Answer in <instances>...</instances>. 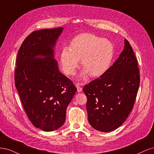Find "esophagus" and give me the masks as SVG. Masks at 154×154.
<instances>
[{"instance_id":"34e87169","label":"esophagus","mask_w":154,"mask_h":154,"mask_svg":"<svg viewBox=\"0 0 154 154\" xmlns=\"http://www.w3.org/2000/svg\"><path fill=\"white\" fill-rule=\"evenodd\" d=\"M75 85H76V88H77V91H78V92H82V86L83 85L82 83H75Z\"/></svg>"}]
</instances>
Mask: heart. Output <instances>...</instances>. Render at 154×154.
Returning a JSON list of instances; mask_svg holds the SVG:
<instances>
[{"label": "heart", "mask_w": 154, "mask_h": 154, "mask_svg": "<svg viewBox=\"0 0 154 154\" xmlns=\"http://www.w3.org/2000/svg\"><path fill=\"white\" fill-rule=\"evenodd\" d=\"M114 54V47L110 41L94 34L82 33L71 40L69 47L62 49L60 64L63 72L72 75L81 60L83 75L99 76L106 71Z\"/></svg>", "instance_id": "b5f03b06"}]
</instances>
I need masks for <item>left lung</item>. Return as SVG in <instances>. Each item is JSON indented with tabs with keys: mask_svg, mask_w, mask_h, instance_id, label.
<instances>
[{
	"mask_svg": "<svg viewBox=\"0 0 154 154\" xmlns=\"http://www.w3.org/2000/svg\"><path fill=\"white\" fill-rule=\"evenodd\" d=\"M140 83L137 60L128 41L110 67L84 86L88 120L101 132H111L127 118L136 99Z\"/></svg>",
	"mask_w": 154,
	"mask_h": 154,
	"instance_id": "left-lung-1",
	"label": "left lung"
}]
</instances>
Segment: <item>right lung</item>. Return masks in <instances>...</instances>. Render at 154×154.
Listing matches in <instances>:
<instances>
[{
  "instance_id": "1",
  "label": "right lung",
  "mask_w": 154,
  "mask_h": 154,
  "mask_svg": "<svg viewBox=\"0 0 154 154\" xmlns=\"http://www.w3.org/2000/svg\"><path fill=\"white\" fill-rule=\"evenodd\" d=\"M62 30L32 32L22 42L16 60L15 84L22 106L32 124L46 132L63 125L67 107L76 92L53 58V48Z\"/></svg>"
}]
</instances>
